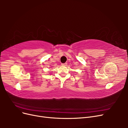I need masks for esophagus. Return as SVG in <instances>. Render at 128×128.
<instances>
[{
  "mask_svg": "<svg viewBox=\"0 0 128 128\" xmlns=\"http://www.w3.org/2000/svg\"><path fill=\"white\" fill-rule=\"evenodd\" d=\"M67 65V63H64V64H62V66H66Z\"/></svg>",
  "mask_w": 128,
  "mask_h": 128,
  "instance_id": "obj_1",
  "label": "esophagus"
}]
</instances>
